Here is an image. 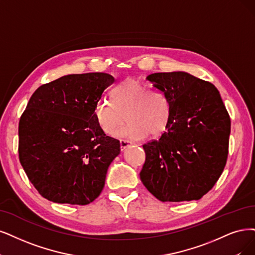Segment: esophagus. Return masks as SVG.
<instances>
[{"mask_svg":"<svg viewBox=\"0 0 255 255\" xmlns=\"http://www.w3.org/2000/svg\"><path fill=\"white\" fill-rule=\"evenodd\" d=\"M131 145V142H129V140H126V139H121L120 142V146H121V150L123 151L125 148H127L128 146Z\"/></svg>","mask_w":255,"mask_h":255,"instance_id":"1","label":"esophagus"}]
</instances>
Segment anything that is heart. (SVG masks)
<instances>
[{
  "label": "heart",
  "instance_id": "1",
  "mask_svg": "<svg viewBox=\"0 0 255 255\" xmlns=\"http://www.w3.org/2000/svg\"><path fill=\"white\" fill-rule=\"evenodd\" d=\"M112 101L99 102L94 110V118L105 134L112 135L126 120L129 123L119 131V136L142 139L149 133L155 136L166 130L170 105L159 90L127 79L113 89Z\"/></svg>",
  "mask_w": 255,
  "mask_h": 255
}]
</instances>
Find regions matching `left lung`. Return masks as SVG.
Wrapping results in <instances>:
<instances>
[{
  "label": "left lung",
  "mask_w": 255,
  "mask_h": 255,
  "mask_svg": "<svg viewBox=\"0 0 255 255\" xmlns=\"http://www.w3.org/2000/svg\"><path fill=\"white\" fill-rule=\"evenodd\" d=\"M170 105L167 130L143 145L140 181L157 200H200L212 189L227 163L230 117L213 84L183 72L147 77Z\"/></svg>",
  "instance_id": "obj_1"
}]
</instances>
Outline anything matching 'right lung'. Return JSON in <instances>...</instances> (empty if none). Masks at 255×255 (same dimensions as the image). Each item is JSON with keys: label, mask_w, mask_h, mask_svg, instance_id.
I'll return each instance as SVG.
<instances>
[{"label": "right lung", "mask_w": 255, "mask_h": 255, "mask_svg": "<svg viewBox=\"0 0 255 255\" xmlns=\"http://www.w3.org/2000/svg\"><path fill=\"white\" fill-rule=\"evenodd\" d=\"M115 82L104 72L68 74L31 96L18 123V157L45 199L87 205L101 194L121 148L100 129L94 110Z\"/></svg>", "instance_id": "1"}]
</instances>
